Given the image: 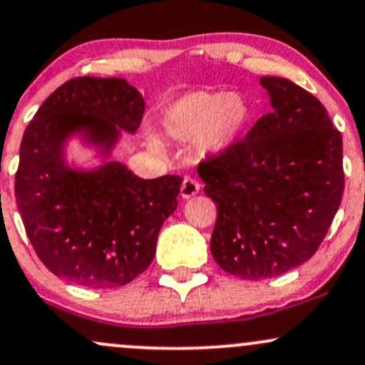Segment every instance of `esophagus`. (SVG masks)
<instances>
[{"label":"esophagus","mask_w":365,"mask_h":365,"mask_svg":"<svg viewBox=\"0 0 365 365\" xmlns=\"http://www.w3.org/2000/svg\"><path fill=\"white\" fill-rule=\"evenodd\" d=\"M199 190H200L199 182L194 178L187 177V178H183L182 187H180V195H182V199H190V197L199 194Z\"/></svg>","instance_id":"obj_1"}]
</instances>
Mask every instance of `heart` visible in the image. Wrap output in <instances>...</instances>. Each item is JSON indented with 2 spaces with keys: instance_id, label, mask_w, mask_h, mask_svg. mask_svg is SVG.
<instances>
[{
  "instance_id": "heart-1",
  "label": "heart",
  "mask_w": 365,
  "mask_h": 365,
  "mask_svg": "<svg viewBox=\"0 0 365 365\" xmlns=\"http://www.w3.org/2000/svg\"><path fill=\"white\" fill-rule=\"evenodd\" d=\"M247 121L249 106L237 94L200 91L180 98L165 113L163 128L173 140L195 144L204 156H220L235 144Z\"/></svg>"
}]
</instances>
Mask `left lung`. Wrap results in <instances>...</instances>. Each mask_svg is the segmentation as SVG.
Here are the masks:
<instances>
[{
    "instance_id": "8db88e82",
    "label": "left lung",
    "mask_w": 365,
    "mask_h": 365,
    "mask_svg": "<svg viewBox=\"0 0 365 365\" xmlns=\"http://www.w3.org/2000/svg\"><path fill=\"white\" fill-rule=\"evenodd\" d=\"M273 111L197 173L216 202L211 252L244 279L283 274L316 254L341 204V133L311 92L261 77Z\"/></svg>"
}]
</instances>
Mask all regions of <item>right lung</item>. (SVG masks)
<instances>
[{
  "instance_id": "1",
  "label": "right lung",
  "mask_w": 365,
  "mask_h": 365,
  "mask_svg": "<svg viewBox=\"0 0 365 365\" xmlns=\"http://www.w3.org/2000/svg\"><path fill=\"white\" fill-rule=\"evenodd\" d=\"M144 111V98L125 78L77 77L58 87L25 128L16 206L37 257L58 278L116 288L153 262L183 178L144 180L111 159L121 132L135 133ZM72 138L94 148L102 165H68Z\"/></svg>"
}]
</instances>
